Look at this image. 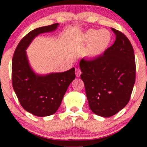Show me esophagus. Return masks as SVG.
Wrapping results in <instances>:
<instances>
[{
  "instance_id": "esophagus-1",
  "label": "esophagus",
  "mask_w": 147,
  "mask_h": 147,
  "mask_svg": "<svg viewBox=\"0 0 147 147\" xmlns=\"http://www.w3.org/2000/svg\"><path fill=\"white\" fill-rule=\"evenodd\" d=\"M81 74H82V71H81L80 69H79V68H76V70H75L76 77H80Z\"/></svg>"
}]
</instances>
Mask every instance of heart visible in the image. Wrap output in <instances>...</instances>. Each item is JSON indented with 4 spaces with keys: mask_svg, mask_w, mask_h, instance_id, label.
Returning a JSON list of instances; mask_svg holds the SVG:
<instances>
[{
    "mask_svg": "<svg viewBox=\"0 0 147 147\" xmlns=\"http://www.w3.org/2000/svg\"><path fill=\"white\" fill-rule=\"evenodd\" d=\"M85 40L91 42L87 50L88 57L95 58L102 54L109 47L111 41V35L108 30H90L85 35Z\"/></svg>",
    "mask_w": 147,
    "mask_h": 147,
    "instance_id": "b5f03b06",
    "label": "heart"
}]
</instances>
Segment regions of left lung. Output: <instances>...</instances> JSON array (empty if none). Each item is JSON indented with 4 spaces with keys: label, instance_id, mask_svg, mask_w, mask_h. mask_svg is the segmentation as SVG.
<instances>
[{
    "label": "left lung",
    "instance_id": "obj_1",
    "mask_svg": "<svg viewBox=\"0 0 147 147\" xmlns=\"http://www.w3.org/2000/svg\"><path fill=\"white\" fill-rule=\"evenodd\" d=\"M116 39L104 55L79 62L89 107L108 117L117 113L129 102L136 82V59L132 45L121 32L112 28Z\"/></svg>",
    "mask_w": 147,
    "mask_h": 147
}]
</instances>
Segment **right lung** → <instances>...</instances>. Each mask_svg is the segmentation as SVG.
<instances>
[{
    "instance_id": "obj_1",
    "label": "right lung",
    "mask_w": 147,
    "mask_h": 147,
    "mask_svg": "<svg viewBox=\"0 0 147 147\" xmlns=\"http://www.w3.org/2000/svg\"><path fill=\"white\" fill-rule=\"evenodd\" d=\"M59 23L32 30L21 40L14 53L11 80L15 93L22 107L38 117L57 112L70 83L75 79V68L46 75L35 74L26 55V49L34 38L41 33L55 31Z\"/></svg>"
}]
</instances>
